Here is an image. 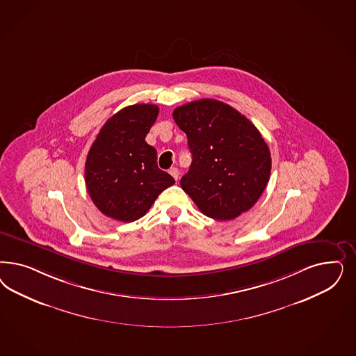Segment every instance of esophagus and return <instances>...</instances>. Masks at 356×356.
I'll return each instance as SVG.
<instances>
[{"label":"esophagus","instance_id":"obj_1","mask_svg":"<svg viewBox=\"0 0 356 356\" xmlns=\"http://www.w3.org/2000/svg\"><path fill=\"white\" fill-rule=\"evenodd\" d=\"M169 172L172 174V178L175 179V181H178V178H179V170H178V168H172Z\"/></svg>","mask_w":356,"mask_h":356}]
</instances>
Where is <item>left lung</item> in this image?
Returning a JSON list of instances; mask_svg holds the SVG:
<instances>
[{
    "label": "left lung",
    "instance_id": "1",
    "mask_svg": "<svg viewBox=\"0 0 356 356\" xmlns=\"http://www.w3.org/2000/svg\"><path fill=\"white\" fill-rule=\"evenodd\" d=\"M172 118L193 162L181 179L202 213L232 220L249 211L270 179L271 154L261 132L241 113L216 99L179 106Z\"/></svg>",
    "mask_w": 356,
    "mask_h": 356
}]
</instances>
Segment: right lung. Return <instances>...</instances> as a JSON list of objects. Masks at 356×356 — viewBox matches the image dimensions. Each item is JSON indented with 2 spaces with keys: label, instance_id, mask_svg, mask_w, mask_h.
<instances>
[{
  "label": "right lung",
  "instance_id": "right-lung-1",
  "mask_svg": "<svg viewBox=\"0 0 356 356\" xmlns=\"http://www.w3.org/2000/svg\"><path fill=\"white\" fill-rule=\"evenodd\" d=\"M157 116L156 104L127 106L104 123L92 143L85 182L92 203L107 218L132 222L175 184L159 169L157 150L145 141Z\"/></svg>",
  "mask_w": 356,
  "mask_h": 356
}]
</instances>
